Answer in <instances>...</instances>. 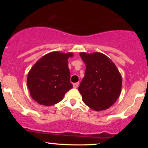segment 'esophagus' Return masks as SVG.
<instances>
[{
	"instance_id": "obj_1",
	"label": "esophagus",
	"mask_w": 148,
	"mask_h": 148,
	"mask_svg": "<svg viewBox=\"0 0 148 148\" xmlns=\"http://www.w3.org/2000/svg\"><path fill=\"white\" fill-rule=\"evenodd\" d=\"M79 82H78V83H75V84H73V87H74V88H78V86H79Z\"/></svg>"
}]
</instances>
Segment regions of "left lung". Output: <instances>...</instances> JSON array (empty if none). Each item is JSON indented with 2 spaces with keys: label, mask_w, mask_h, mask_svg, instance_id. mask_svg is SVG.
Returning <instances> with one entry per match:
<instances>
[{
  "label": "left lung",
  "mask_w": 148,
  "mask_h": 148,
  "mask_svg": "<svg viewBox=\"0 0 148 148\" xmlns=\"http://www.w3.org/2000/svg\"><path fill=\"white\" fill-rule=\"evenodd\" d=\"M86 72L79 91L83 101L94 111L106 110L113 105L122 89V76L111 59L99 52L80 53Z\"/></svg>",
  "instance_id": "1"
}]
</instances>
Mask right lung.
<instances>
[{
	"label": "right lung",
	"mask_w": 148,
	"mask_h": 148,
	"mask_svg": "<svg viewBox=\"0 0 148 148\" xmlns=\"http://www.w3.org/2000/svg\"><path fill=\"white\" fill-rule=\"evenodd\" d=\"M72 52L53 51L42 56L30 69L27 87L33 99L43 106L60 102L67 91L72 89L68 59Z\"/></svg>",
	"instance_id": "add662e5"
}]
</instances>
